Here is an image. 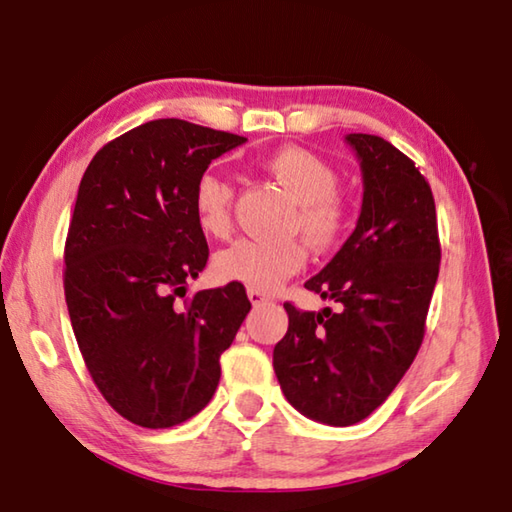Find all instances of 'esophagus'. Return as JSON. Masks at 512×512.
<instances>
[{
    "label": "esophagus",
    "instance_id": "esophagus-1",
    "mask_svg": "<svg viewBox=\"0 0 512 512\" xmlns=\"http://www.w3.org/2000/svg\"><path fill=\"white\" fill-rule=\"evenodd\" d=\"M248 299H250V304H253V306H262V304H266V301H271L269 294H264L259 290H248Z\"/></svg>",
    "mask_w": 512,
    "mask_h": 512
}]
</instances>
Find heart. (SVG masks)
Here are the masks:
<instances>
[{
	"instance_id": "b5f03b06",
	"label": "heart",
	"mask_w": 512,
	"mask_h": 512,
	"mask_svg": "<svg viewBox=\"0 0 512 512\" xmlns=\"http://www.w3.org/2000/svg\"><path fill=\"white\" fill-rule=\"evenodd\" d=\"M262 169L297 208L290 232H299L308 246L325 250L345 229V211L338 192V174L311 150L287 146L262 160ZM234 190L225 178L206 171L192 190L194 220L208 236L222 239L232 229ZM306 264V248L297 239L253 241L239 239L213 257V273L222 283L246 285L248 290L276 292Z\"/></svg>"
}]
</instances>
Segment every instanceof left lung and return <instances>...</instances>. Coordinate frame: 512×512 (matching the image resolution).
Instances as JSON below:
<instances>
[{
  "label": "left lung",
  "mask_w": 512,
  "mask_h": 512,
  "mask_svg": "<svg viewBox=\"0 0 512 512\" xmlns=\"http://www.w3.org/2000/svg\"><path fill=\"white\" fill-rule=\"evenodd\" d=\"M364 197L355 232L306 290L341 311L285 304L287 334L273 371L301 415L331 427L369 417L410 369L424 338L441 243L429 183L390 141L348 134Z\"/></svg>",
  "instance_id": "obj_1"
}]
</instances>
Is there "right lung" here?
Returning <instances> with one entry per match:
<instances>
[{
  "label": "right lung",
  "instance_id": "obj_1",
  "mask_svg": "<svg viewBox=\"0 0 512 512\" xmlns=\"http://www.w3.org/2000/svg\"><path fill=\"white\" fill-rule=\"evenodd\" d=\"M246 141L150 120L106 143L78 185L64 246L71 327L99 392L139 427H174L213 399L220 355L250 311L236 283L176 301L208 259L194 183Z\"/></svg>",
  "mask_w": 512,
  "mask_h": 512
}]
</instances>
